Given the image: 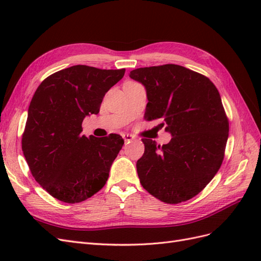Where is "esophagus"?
Returning a JSON list of instances; mask_svg holds the SVG:
<instances>
[{
    "instance_id": "1",
    "label": "esophagus",
    "mask_w": 261,
    "mask_h": 261,
    "mask_svg": "<svg viewBox=\"0 0 261 261\" xmlns=\"http://www.w3.org/2000/svg\"><path fill=\"white\" fill-rule=\"evenodd\" d=\"M123 138L125 140V143H128V141H132L134 139V136L130 135V134H123Z\"/></svg>"
}]
</instances>
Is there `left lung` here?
<instances>
[{
    "instance_id": "left-lung-1",
    "label": "left lung",
    "mask_w": 261,
    "mask_h": 261,
    "mask_svg": "<svg viewBox=\"0 0 261 261\" xmlns=\"http://www.w3.org/2000/svg\"><path fill=\"white\" fill-rule=\"evenodd\" d=\"M129 77L146 88V120H159L172 135L163 146L143 139L136 164L141 185L167 203L193 198L224 158L228 121L218 89L208 77L175 64L137 68Z\"/></svg>"
}]
</instances>
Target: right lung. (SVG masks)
Wrapping results in <instances>:
<instances>
[{
	"label": "right lung",
	"mask_w": 261,
	"mask_h": 261,
	"mask_svg": "<svg viewBox=\"0 0 261 261\" xmlns=\"http://www.w3.org/2000/svg\"><path fill=\"white\" fill-rule=\"evenodd\" d=\"M125 74L122 69L75 65L46 77L28 109L21 149L31 174L52 197L75 203L107 183L124 145L117 134L82 135L84 118L98 114L105 94Z\"/></svg>",
	"instance_id": "add662e5"
}]
</instances>
